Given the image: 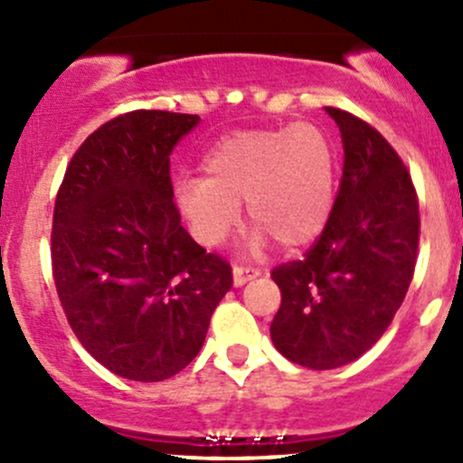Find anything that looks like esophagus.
Wrapping results in <instances>:
<instances>
[{
  "instance_id": "34e87169",
  "label": "esophagus",
  "mask_w": 463,
  "mask_h": 463,
  "mask_svg": "<svg viewBox=\"0 0 463 463\" xmlns=\"http://www.w3.org/2000/svg\"><path fill=\"white\" fill-rule=\"evenodd\" d=\"M258 275L260 270L255 269V266H244V264L232 266V282H235V287H241V284L250 282V279H255Z\"/></svg>"
}]
</instances>
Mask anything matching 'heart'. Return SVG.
<instances>
[{"label":"heart","mask_w":463,"mask_h":463,"mask_svg":"<svg viewBox=\"0 0 463 463\" xmlns=\"http://www.w3.org/2000/svg\"><path fill=\"white\" fill-rule=\"evenodd\" d=\"M203 179L181 176L175 202L203 246H217L244 202L250 241L264 235L282 246L314 240L326 223L335 193V158L318 125L246 129L219 141L205 154Z\"/></svg>","instance_id":"obj_1"}]
</instances>
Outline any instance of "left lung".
I'll use <instances>...</instances> for the list:
<instances>
[{
  "label": "left lung",
  "mask_w": 463,
  "mask_h": 463,
  "mask_svg": "<svg viewBox=\"0 0 463 463\" xmlns=\"http://www.w3.org/2000/svg\"><path fill=\"white\" fill-rule=\"evenodd\" d=\"M345 163L325 228L302 260L270 270L282 305L275 349L309 370H334L367 352L403 305L419 249V197L403 158L358 116L326 107Z\"/></svg>",
  "instance_id": "1"
}]
</instances>
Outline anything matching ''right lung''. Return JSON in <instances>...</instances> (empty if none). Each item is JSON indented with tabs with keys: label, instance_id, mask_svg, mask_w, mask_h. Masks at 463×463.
Masks as SVG:
<instances>
[{
	"label": "right lung",
	"instance_id": "1",
	"mask_svg": "<svg viewBox=\"0 0 463 463\" xmlns=\"http://www.w3.org/2000/svg\"><path fill=\"white\" fill-rule=\"evenodd\" d=\"M197 114L137 109L89 134L60 184L51 266L82 347L129 381L193 363L232 287L231 264L181 226L170 154Z\"/></svg>",
	"mask_w": 463,
	"mask_h": 463
}]
</instances>
